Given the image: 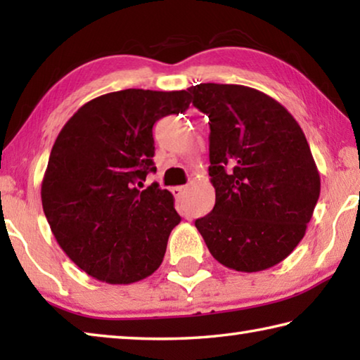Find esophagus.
I'll list each match as a JSON object with an SVG mask.
<instances>
[{
    "label": "esophagus",
    "instance_id": "obj_1",
    "mask_svg": "<svg viewBox=\"0 0 360 360\" xmlns=\"http://www.w3.org/2000/svg\"><path fill=\"white\" fill-rule=\"evenodd\" d=\"M186 192V187L184 186H178V187H173V195L176 198H179L182 193Z\"/></svg>",
    "mask_w": 360,
    "mask_h": 360
}]
</instances>
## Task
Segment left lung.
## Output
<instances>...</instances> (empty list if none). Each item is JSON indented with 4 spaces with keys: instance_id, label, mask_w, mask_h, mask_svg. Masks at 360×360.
<instances>
[{
    "instance_id": "obj_1",
    "label": "left lung",
    "mask_w": 360,
    "mask_h": 360,
    "mask_svg": "<svg viewBox=\"0 0 360 360\" xmlns=\"http://www.w3.org/2000/svg\"><path fill=\"white\" fill-rule=\"evenodd\" d=\"M210 117L216 205L195 227L219 264L262 271L294 251L307 231L321 178L300 125L283 105L235 84L187 89Z\"/></svg>"
}]
</instances>
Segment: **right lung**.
Wrapping results in <instances>:
<instances>
[{"mask_svg":"<svg viewBox=\"0 0 360 360\" xmlns=\"http://www.w3.org/2000/svg\"><path fill=\"white\" fill-rule=\"evenodd\" d=\"M191 105L186 90L127 89L85 103L58 133L41 186L42 210L60 248L87 275L130 284L160 266L181 222L157 182L152 127Z\"/></svg>","mask_w":360,"mask_h":360,"instance_id":"add662e5","label":"right lung"}]
</instances>
